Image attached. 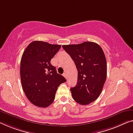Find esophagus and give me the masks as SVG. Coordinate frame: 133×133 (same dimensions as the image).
I'll return each mask as SVG.
<instances>
[{
	"label": "esophagus",
	"instance_id": "34e87169",
	"mask_svg": "<svg viewBox=\"0 0 133 133\" xmlns=\"http://www.w3.org/2000/svg\"><path fill=\"white\" fill-rule=\"evenodd\" d=\"M63 76L65 77V78H66V79H67V73H64L63 74Z\"/></svg>",
	"mask_w": 133,
	"mask_h": 133
}]
</instances>
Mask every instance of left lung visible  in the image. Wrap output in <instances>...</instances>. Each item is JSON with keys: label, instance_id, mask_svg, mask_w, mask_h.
I'll return each instance as SVG.
<instances>
[{"label": "left lung", "instance_id": "8db88e82", "mask_svg": "<svg viewBox=\"0 0 133 133\" xmlns=\"http://www.w3.org/2000/svg\"><path fill=\"white\" fill-rule=\"evenodd\" d=\"M62 47L78 70L76 85L70 88L72 97L81 105L89 104L100 96L106 79L107 63L103 51L92 42Z\"/></svg>", "mask_w": 133, "mask_h": 133}]
</instances>
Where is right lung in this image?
Wrapping results in <instances>:
<instances>
[{"mask_svg":"<svg viewBox=\"0 0 133 133\" xmlns=\"http://www.w3.org/2000/svg\"><path fill=\"white\" fill-rule=\"evenodd\" d=\"M61 46L35 41L24 51L20 63L21 85L27 98L35 106L46 108L51 105L59 85L66 82L50 63Z\"/></svg>","mask_w":133,"mask_h":133,"instance_id":"right-lung-1","label":"right lung"}]
</instances>
